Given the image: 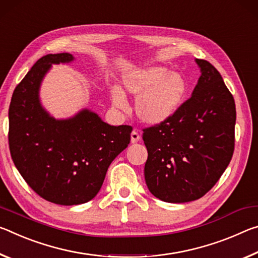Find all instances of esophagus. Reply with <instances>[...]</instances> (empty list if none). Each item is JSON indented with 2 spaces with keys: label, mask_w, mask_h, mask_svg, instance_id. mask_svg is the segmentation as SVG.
<instances>
[{
  "label": "esophagus",
  "mask_w": 258,
  "mask_h": 258,
  "mask_svg": "<svg viewBox=\"0 0 258 258\" xmlns=\"http://www.w3.org/2000/svg\"><path fill=\"white\" fill-rule=\"evenodd\" d=\"M139 139H141V136H139L138 132H136V130H134V132L132 133V143L134 144V143H137Z\"/></svg>",
  "instance_id": "1"
}]
</instances>
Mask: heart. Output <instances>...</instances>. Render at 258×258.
<instances>
[{"label": "heart", "instance_id": "1", "mask_svg": "<svg viewBox=\"0 0 258 258\" xmlns=\"http://www.w3.org/2000/svg\"><path fill=\"white\" fill-rule=\"evenodd\" d=\"M125 91L137 96L135 111L144 123L155 125L174 115L186 99L188 83L184 75L163 66H149L128 72L122 78ZM114 106L126 108V98L119 87L111 88Z\"/></svg>", "mask_w": 258, "mask_h": 258}]
</instances>
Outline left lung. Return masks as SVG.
Listing matches in <instances>:
<instances>
[{
	"label": "left lung",
	"instance_id": "1",
	"mask_svg": "<svg viewBox=\"0 0 258 258\" xmlns=\"http://www.w3.org/2000/svg\"><path fill=\"white\" fill-rule=\"evenodd\" d=\"M201 75L191 98L170 119L143 129L144 175L150 192L164 202L200 199L229 166L234 151L233 96L209 61L196 59Z\"/></svg>",
	"mask_w": 258,
	"mask_h": 258
}]
</instances>
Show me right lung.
<instances>
[{
    "mask_svg": "<svg viewBox=\"0 0 258 258\" xmlns=\"http://www.w3.org/2000/svg\"><path fill=\"white\" fill-rule=\"evenodd\" d=\"M71 53L40 58L16 87L9 107V147L20 175L34 192L61 206L81 205L97 196L109 164L130 143V125H109L84 108L57 120L40 101L42 80Z\"/></svg>",
    "mask_w": 258,
    "mask_h": 258,
    "instance_id": "right-lung-1",
    "label": "right lung"
}]
</instances>
